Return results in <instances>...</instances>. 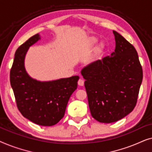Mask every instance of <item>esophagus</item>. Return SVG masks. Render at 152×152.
Instances as JSON below:
<instances>
[{
    "instance_id": "esophagus-1",
    "label": "esophagus",
    "mask_w": 152,
    "mask_h": 152,
    "mask_svg": "<svg viewBox=\"0 0 152 152\" xmlns=\"http://www.w3.org/2000/svg\"><path fill=\"white\" fill-rule=\"evenodd\" d=\"M78 85L79 86H83L84 85V81L82 80V79H80L78 81Z\"/></svg>"
}]
</instances>
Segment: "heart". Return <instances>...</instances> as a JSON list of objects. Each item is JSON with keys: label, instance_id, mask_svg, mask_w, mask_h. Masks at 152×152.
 I'll list each match as a JSON object with an SVG mask.
<instances>
[{"label": "heart", "instance_id": "heart-1", "mask_svg": "<svg viewBox=\"0 0 152 152\" xmlns=\"http://www.w3.org/2000/svg\"><path fill=\"white\" fill-rule=\"evenodd\" d=\"M96 41H97V40L95 39H91V44L93 45V44H94V43H96Z\"/></svg>", "mask_w": 152, "mask_h": 152}]
</instances>
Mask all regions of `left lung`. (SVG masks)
Segmentation results:
<instances>
[{
  "label": "left lung",
  "mask_w": 152,
  "mask_h": 152,
  "mask_svg": "<svg viewBox=\"0 0 152 152\" xmlns=\"http://www.w3.org/2000/svg\"><path fill=\"white\" fill-rule=\"evenodd\" d=\"M113 32L115 51L81 71L91 115L102 123L118 121L134 110L142 81L136 50L119 33Z\"/></svg>",
  "instance_id": "obj_1"
}]
</instances>
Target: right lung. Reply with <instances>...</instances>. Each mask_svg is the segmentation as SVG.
I'll list each match as a JSON object with an SVG mask.
<instances>
[{
    "label": "right lung",
    "instance_id": "1",
    "mask_svg": "<svg viewBox=\"0 0 152 152\" xmlns=\"http://www.w3.org/2000/svg\"><path fill=\"white\" fill-rule=\"evenodd\" d=\"M40 39L39 34H35L16 50L10 70V84L23 117L39 125L53 126L64 116L80 77L76 75L49 82L30 77L25 69V57L29 48Z\"/></svg>",
    "mask_w": 152,
    "mask_h": 152
}]
</instances>
